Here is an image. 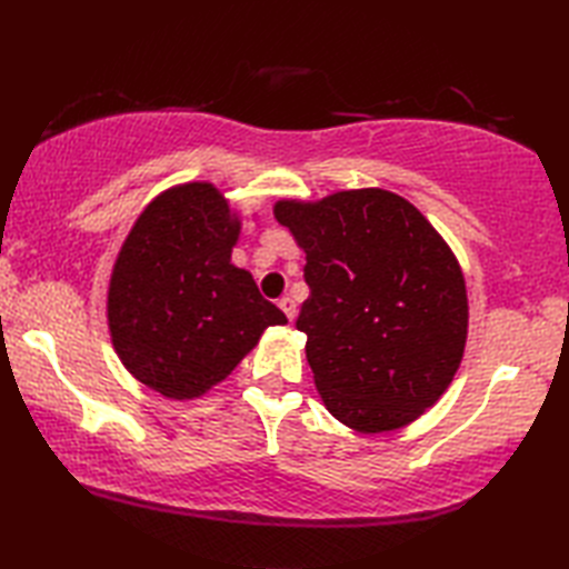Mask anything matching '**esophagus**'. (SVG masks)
<instances>
[{"mask_svg":"<svg viewBox=\"0 0 569 569\" xmlns=\"http://www.w3.org/2000/svg\"><path fill=\"white\" fill-rule=\"evenodd\" d=\"M278 308H281L283 312H286V318L288 320H296V316H298V308H296V300L291 298V296H283L281 300H278Z\"/></svg>","mask_w":569,"mask_h":569,"instance_id":"34e87169","label":"esophagus"}]
</instances>
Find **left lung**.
<instances>
[{
    "label": "left lung",
    "mask_w": 569,
    "mask_h": 569,
    "mask_svg": "<svg viewBox=\"0 0 569 569\" xmlns=\"http://www.w3.org/2000/svg\"><path fill=\"white\" fill-rule=\"evenodd\" d=\"M306 251L310 296L296 328L325 408L357 432L420 418L452 383L467 342V288L452 249L381 188L278 200Z\"/></svg>",
    "instance_id": "1"
}]
</instances>
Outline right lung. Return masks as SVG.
Wrapping results in <instances>:
<instances>
[{
	"label": "right lung",
	"instance_id": "add662e5",
	"mask_svg": "<svg viewBox=\"0 0 569 569\" xmlns=\"http://www.w3.org/2000/svg\"><path fill=\"white\" fill-rule=\"evenodd\" d=\"M239 214L212 183L163 190L127 234L107 291L114 352L173 401L227 379L286 316L232 263Z\"/></svg>",
	"mask_w": 569,
	"mask_h": 569
}]
</instances>
